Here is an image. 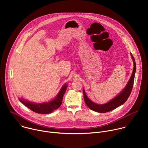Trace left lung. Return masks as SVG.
Segmentation results:
<instances>
[{"label": "left lung", "mask_w": 148, "mask_h": 148, "mask_svg": "<svg viewBox=\"0 0 148 148\" xmlns=\"http://www.w3.org/2000/svg\"><path fill=\"white\" fill-rule=\"evenodd\" d=\"M131 57L132 58V60L134 61V69L132 71V74L131 75V77L128 82L126 86L124 88V89L115 98H114L112 99L110 101L104 104H98L94 102H92L91 100H90L88 97L87 96L85 90L83 89V94H84V99L85 101V102L87 107L90 108L91 110L100 112V113H105L109 111H111L112 110H115V108H118V107L121 106V105L124 103L129 98L132 88L134 86V78H135V74L136 72V64H135V60L133 56V55L131 53Z\"/></svg>", "instance_id": "left-lung-1"}]
</instances>
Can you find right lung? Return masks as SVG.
Returning a JSON list of instances; mask_svg holds the SVG:
<instances>
[{
  "label": "right lung",
  "instance_id": "add662e5",
  "mask_svg": "<svg viewBox=\"0 0 148 148\" xmlns=\"http://www.w3.org/2000/svg\"><path fill=\"white\" fill-rule=\"evenodd\" d=\"M67 84H64L62 87L57 96L53 99L43 103H33L24 99L19 98V101L24 104L26 107L31 110L32 111L40 114H48L51 113L53 111L58 109L62 103L63 96H64Z\"/></svg>",
  "mask_w": 148,
  "mask_h": 148
}]
</instances>
